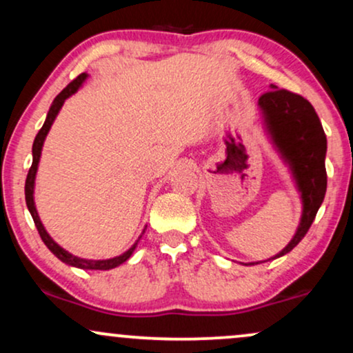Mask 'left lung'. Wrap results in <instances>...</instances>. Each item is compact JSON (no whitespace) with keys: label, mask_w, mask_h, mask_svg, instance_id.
<instances>
[{"label":"left lung","mask_w":353,"mask_h":353,"mask_svg":"<svg viewBox=\"0 0 353 353\" xmlns=\"http://www.w3.org/2000/svg\"><path fill=\"white\" fill-rule=\"evenodd\" d=\"M257 104L267 134L283 163L289 165L302 199L299 228L292 241L272 257L277 259L289 254L302 241L325 197L327 137L314 106L302 96L270 84V91L262 94Z\"/></svg>","instance_id":"8db88e82"}]
</instances>
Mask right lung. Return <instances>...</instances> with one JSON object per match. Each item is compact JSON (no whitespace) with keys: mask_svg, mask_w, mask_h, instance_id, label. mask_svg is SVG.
I'll use <instances>...</instances> for the list:
<instances>
[{"mask_svg":"<svg viewBox=\"0 0 353 353\" xmlns=\"http://www.w3.org/2000/svg\"><path fill=\"white\" fill-rule=\"evenodd\" d=\"M86 79H88L86 72L79 74L78 78L72 81V83L68 84V86L64 88L58 96H56L54 101H52L50 111H48L46 121H44L43 128L39 129V132L34 137V143H33V164H31L30 172H28V177H26V184H24V196H26L28 210H30L31 217H33L34 225H36V229H38L39 236H41L43 242H44V244H46L48 249H50L51 252L54 254L61 262H64V264H68V265H71V267H78V269L109 270V269H114V267H117V265L124 264V262L128 261L129 257H131L132 252H134V250H136L137 242H139V239L143 237V236H139V239H137L134 244H132V247H129V249L125 250L124 254L117 255V257L103 259V261H92V259H81V257H76V255H72L71 252H68L66 249H63V247H61L58 242L52 241V237L46 232V229H44L41 219H39L38 210H36V205H34V179H36V172H38V164H39V157H41L44 139H46L48 132H50L51 125H52V123H54V119H56V116H58L59 109L63 108L64 101L70 98V96L74 94V92L78 91L81 86H83V83ZM144 230H143V234H144Z\"/></svg>","mask_w":353,"mask_h":353,"instance_id":"1","label":"right lung"}]
</instances>
